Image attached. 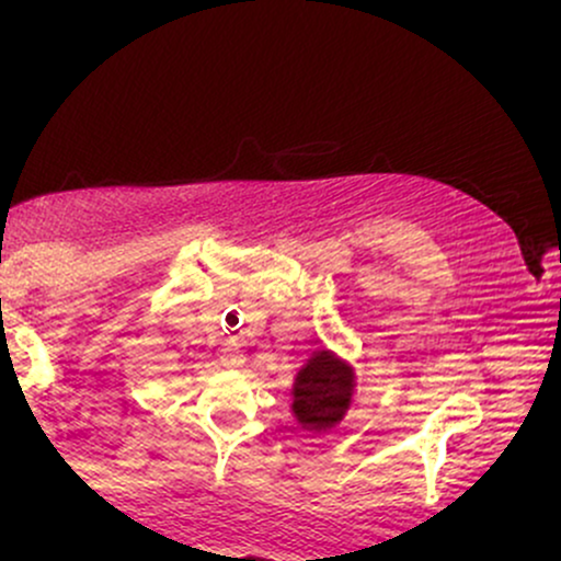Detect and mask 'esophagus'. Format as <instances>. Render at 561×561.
<instances>
[{
    "mask_svg": "<svg viewBox=\"0 0 561 561\" xmlns=\"http://www.w3.org/2000/svg\"><path fill=\"white\" fill-rule=\"evenodd\" d=\"M221 364L227 366V369H240V366L244 364V356L242 351L237 345H227L221 351Z\"/></svg>",
    "mask_w": 561,
    "mask_h": 561,
    "instance_id": "1",
    "label": "esophagus"
}]
</instances>
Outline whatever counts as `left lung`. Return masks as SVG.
Wrapping results in <instances>:
<instances>
[{
  "mask_svg": "<svg viewBox=\"0 0 561 561\" xmlns=\"http://www.w3.org/2000/svg\"><path fill=\"white\" fill-rule=\"evenodd\" d=\"M356 392V371L345 358L321 347L302 364L293 385V414L308 433H330L345 420Z\"/></svg>",
  "mask_w": 561,
  "mask_h": 561,
  "instance_id": "obj_1",
  "label": "left lung"
}]
</instances>
